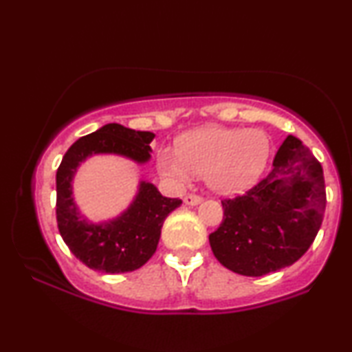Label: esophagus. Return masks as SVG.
I'll return each mask as SVG.
<instances>
[{
	"instance_id": "obj_1",
	"label": "esophagus",
	"mask_w": 352,
	"mask_h": 352,
	"mask_svg": "<svg viewBox=\"0 0 352 352\" xmlns=\"http://www.w3.org/2000/svg\"><path fill=\"white\" fill-rule=\"evenodd\" d=\"M200 202H202V197L200 195H195V194H187L184 197V204L186 205H199Z\"/></svg>"
}]
</instances>
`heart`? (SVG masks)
<instances>
[{
	"label": "heart",
	"instance_id": "1",
	"mask_svg": "<svg viewBox=\"0 0 352 352\" xmlns=\"http://www.w3.org/2000/svg\"><path fill=\"white\" fill-rule=\"evenodd\" d=\"M268 157L270 142L265 132L205 126L182 135L177 150H160L157 166L177 186H187L199 175L207 177L217 192L236 194L262 175Z\"/></svg>",
	"mask_w": 352,
	"mask_h": 352
}]
</instances>
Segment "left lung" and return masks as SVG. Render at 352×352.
Masks as SVG:
<instances>
[{"instance_id": "1", "label": "left lung", "mask_w": 352, "mask_h": 352, "mask_svg": "<svg viewBox=\"0 0 352 352\" xmlns=\"http://www.w3.org/2000/svg\"><path fill=\"white\" fill-rule=\"evenodd\" d=\"M221 205V225L208 236L218 262L244 276L281 270L307 252L322 226V165L298 137L287 135L268 175Z\"/></svg>"}]
</instances>
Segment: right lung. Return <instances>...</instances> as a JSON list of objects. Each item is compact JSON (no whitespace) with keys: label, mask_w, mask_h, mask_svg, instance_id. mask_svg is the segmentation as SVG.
Wrapping results in <instances>:
<instances>
[{"label":"right lung","mask_w":352,"mask_h":352,"mask_svg":"<svg viewBox=\"0 0 352 352\" xmlns=\"http://www.w3.org/2000/svg\"><path fill=\"white\" fill-rule=\"evenodd\" d=\"M155 134L109 122L76 140L56 171V220L63 241L87 267L104 273L140 268L157 250L162 226L182 200L160 194L152 182L140 181L134 200L121 215L92 223L80 215L72 195V181L80 163L92 155H120L137 165L152 157Z\"/></svg>","instance_id":"1"}]
</instances>
